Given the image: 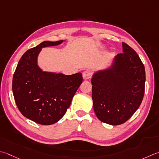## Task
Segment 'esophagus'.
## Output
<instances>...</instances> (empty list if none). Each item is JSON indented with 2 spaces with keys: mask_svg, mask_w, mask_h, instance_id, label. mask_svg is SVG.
I'll return each instance as SVG.
<instances>
[{
  "mask_svg": "<svg viewBox=\"0 0 159 159\" xmlns=\"http://www.w3.org/2000/svg\"><path fill=\"white\" fill-rule=\"evenodd\" d=\"M92 77V72L89 70H85L83 72V79L87 80Z\"/></svg>",
  "mask_w": 159,
  "mask_h": 159,
  "instance_id": "obj_1",
  "label": "esophagus"
}]
</instances>
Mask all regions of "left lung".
<instances>
[{"mask_svg": "<svg viewBox=\"0 0 159 159\" xmlns=\"http://www.w3.org/2000/svg\"><path fill=\"white\" fill-rule=\"evenodd\" d=\"M123 52L111 64L93 74V107L98 119L111 125L123 124L138 110L145 92V70L139 55L122 43Z\"/></svg>", "mask_w": 159, "mask_h": 159, "instance_id": "8db88e82", "label": "left lung"}]
</instances>
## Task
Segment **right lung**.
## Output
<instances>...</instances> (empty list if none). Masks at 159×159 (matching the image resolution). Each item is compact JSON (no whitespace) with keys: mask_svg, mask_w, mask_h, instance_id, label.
<instances>
[{"mask_svg":"<svg viewBox=\"0 0 159 159\" xmlns=\"http://www.w3.org/2000/svg\"><path fill=\"white\" fill-rule=\"evenodd\" d=\"M64 41H43L30 49L22 56L13 76L12 90L18 110L40 125H52L63 117L83 82L80 72L65 75L39 67L38 57L42 49Z\"/></svg>","mask_w":159,"mask_h":159,"instance_id":"obj_1","label":"right lung"}]
</instances>
